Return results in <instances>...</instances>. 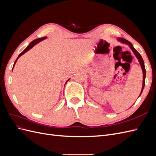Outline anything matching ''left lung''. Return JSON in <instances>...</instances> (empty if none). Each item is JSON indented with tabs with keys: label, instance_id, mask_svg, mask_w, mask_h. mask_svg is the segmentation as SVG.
I'll return each mask as SVG.
<instances>
[{
	"label": "left lung",
	"instance_id": "left-lung-1",
	"mask_svg": "<svg viewBox=\"0 0 156 156\" xmlns=\"http://www.w3.org/2000/svg\"><path fill=\"white\" fill-rule=\"evenodd\" d=\"M117 41H119V42H120V43L123 44H126L128 45L129 47V48L131 49V51H133V53H134V55H135V56L136 57V58L138 59L139 60V62L140 65V67L141 68H142V70H143V87H142V89H141V91H140V94L139 96L141 95V94H142L143 91V89L144 88V84H145V78H146V69H145V67H144V60L142 58V56H141V55L138 53V51H136L134 48L133 45H132V44L131 43V42H129V41L126 40V39L124 38H122V37H117Z\"/></svg>",
	"mask_w": 156,
	"mask_h": 156
}]
</instances>
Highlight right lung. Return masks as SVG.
Masks as SVG:
<instances>
[{
	"instance_id": "add662e5",
	"label": "right lung",
	"mask_w": 156,
	"mask_h": 156,
	"mask_svg": "<svg viewBox=\"0 0 156 156\" xmlns=\"http://www.w3.org/2000/svg\"><path fill=\"white\" fill-rule=\"evenodd\" d=\"M47 38V37H41V38H37V39H36V40H34V41H32V42H31V43L29 45H28L27 47V48H26V49L24 50V51H23V52H21V53L20 54V55H19V56H18V57L17 58V59L16 60V61H15V62H14V64H13V68H12V70H13V68H14V66H15V64H16V62H17V60H18V58H20V56H22L23 54H25V53H26V52H27L28 51H29L30 49H32V48H33V47H34L35 45H36L37 44H38L39 43V42H40L41 41H42V40H45V39H46ZM70 79H68L67 80V81H66V83L68 81H69V80ZM65 83V84H66Z\"/></svg>"
}]
</instances>
